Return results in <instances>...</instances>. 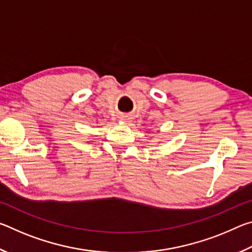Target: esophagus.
I'll return each mask as SVG.
<instances>
[{"mask_svg":"<svg viewBox=\"0 0 252 252\" xmlns=\"http://www.w3.org/2000/svg\"><path fill=\"white\" fill-rule=\"evenodd\" d=\"M121 120L125 121V122H130V117L129 116H122Z\"/></svg>","mask_w":252,"mask_h":252,"instance_id":"34e87169","label":"esophagus"}]
</instances>
